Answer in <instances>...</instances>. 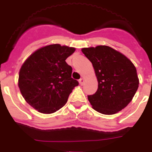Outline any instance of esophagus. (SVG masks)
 Returning <instances> with one entry per match:
<instances>
[{
  "instance_id": "obj_1",
  "label": "esophagus",
  "mask_w": 152,
  "mask_h": 152,
  "mask_svg": "<svg viewBox=\"0 0 152 152\" xmlns=\"http://www.w3.org/2000/svg\"><path fill=\"white\" fill-rule=\"evenodd\" d=\"M79 83H80V85H83V83H84V79L83 78L80 79V80H79Z\"/></svg>"
}]
</instances>
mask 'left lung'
Masks as SVG:
<instances>
[{
	"instance_id": "obj_1",
	"label": "left lung",
	"mask_w": 152,
	"mask_h": 152,
	"mask_svg": "<svg viewBox=\"0 0 152 152\" xmlns=\"http://www.w3.org/2000/svg\"><path fill=\"white\" fill-rule=\"evenodd\" d=\"M92 63L98 80V90L88 99L99 113L111 115L132 101L139 87L137 69L128 57L107 46L83 48Z\"/></svg>"
}]
</instances>
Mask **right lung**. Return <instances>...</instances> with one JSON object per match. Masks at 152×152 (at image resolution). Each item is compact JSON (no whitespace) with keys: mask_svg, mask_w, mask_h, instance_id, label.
Instances as JSON below:
<instances>
[{"mask_svg":"<svg viewBox=\"0 0 152 152\" xmlns=\"http://www.w3.org/2000/svg\"><path fill=\"white\" fill-rule=\"evenodd\" d=\"M76 49L53 44L37 50L20 68L18 86L27 103L42 113L63 107L78 81L65 60Z\"/></svg>","mask_w":152,"mask_h":152,"instance_id":"1","label":"right lung"}]
</instances>
